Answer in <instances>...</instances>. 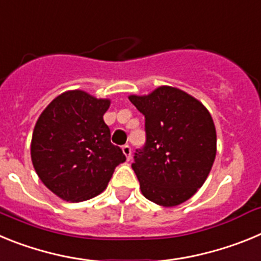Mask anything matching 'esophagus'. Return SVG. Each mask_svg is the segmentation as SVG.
Wrapping results in <instances>:
<instances>
[{
  "mask_svg": "<svg viewBox=\"0 0 261 261\" xmlns=\"http://www.w3.org/2000/svg\"><path fill=\"white\" fill-rule=\"evenodd\" d=\"M123 153L125 154L126 161H130V158H132V149H130V146H129V145H124Z\"/></svg>",
  "mask_w": 261,
  "mask_h": 261,
  "instance_id": "obj_1",
  "label": "esophagus"
}]
</instances>
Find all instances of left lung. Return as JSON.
<instances>
[{"instance_id":"8db88e82","label":"left lung","mask_w":261,"mask_h":261,"mask_svg":"<svg viewBox=\"0 0 261 261\" xmlns=\"http://www.w3.org/2000/svg\"><path fill=\"white\" fill-rule=\"evenodd\" d=\"M128 98L145 115L146 145L132 163L142 195L165 208L183 204L205 183L216 158L211 112L199 99L172 86Z\"/></svg>"}]
</instances>
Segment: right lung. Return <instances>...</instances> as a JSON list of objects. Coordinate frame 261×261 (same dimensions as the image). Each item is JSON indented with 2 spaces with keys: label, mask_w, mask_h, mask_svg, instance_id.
I'll return each mask as SVG.
<instances>
[{
  "label": "right lung",
  "mask_w": 261,
  "mask_h": 261,
  "mask_svg": "<svg viewBox=\"0 0 261 261\" xmlns=\"http://www.w3.org/2000/svg\"><path fill=\"white\" fill-rule=\"evenodd\" d=\"M108 98L84 90L60 94L44 108L31 138V161L39 179L61 200H90L107 188L121 149L111 144L103 115Z\"/></svg>",
  "instance_id": "obj_1"
}]
</instances>
